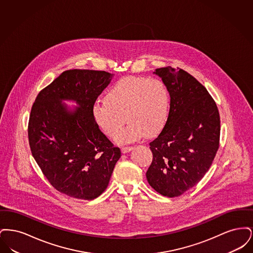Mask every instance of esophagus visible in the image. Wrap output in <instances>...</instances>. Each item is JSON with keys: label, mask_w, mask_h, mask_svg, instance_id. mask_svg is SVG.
Wrapping results in <instances>:
<instances>
[{"label": "esophagus", "mask_w": 253, "mask_h": 253, "mask_svg": "<svg viewBox=\"0 0 253 253\" xmlns=\"http://www.w3.org/2000/svg\"><path fill=\"white\" fill-rule=\"evenodd\" d=\"M132 150V147H130V146H127V147H122V148H121V152H122L123 154L129 153V152H131Z\"/></svg>", "instance_id": "obj_1"}]
</instances>
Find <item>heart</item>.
Listing matches in <instances>:
<instances>
[{
  "instance_id": "1",
  "label": "heart",
  "mask_w": 253,
  "mask_h": 253,
  "mask_svg": "<svg viewBox=\"0 0 253 253\" xmlns=\"http://www.w3.org/2000/svg\"><path fill=\"white\" fill-rule=\"evenodd\" d=\"M169 96L165 84L157 79L126 77L113 85L106 100L95 102L92 113L96 125L108 136L121 128L125 119L127 126L115 135L118 143H128L160 132L169 116Z\"/></svg>"
}]
</instances>
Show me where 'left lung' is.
<instances>
[{
  "instance_id": "8db88e82",
  "label": "left lung",
  "mask_w": 253,
  "mask_h": 253,
  "mask_svg": "<svg viewBox=\"0 0 253 253\" xmlns=\"http://www.w3.org/2000/svg\"><path fill=\"white\" fill-rule=\"evenodd\" d=\"M168 89V120L150 143L153 161L146 172L157 193L175 197L187 192L209 170L220 138L216 103L195 78L180 68L156 69Z\"/></svg>"
}]
</instances>
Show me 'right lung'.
<instances>
[{"label":"right lung","mask_w":253,"mask_h":253,"mask_svg":"<svg viewBox=\"0 0 253 253\" xmlns=\"http://www.w3.org/2000/svg\"><path fill=\"white\" fill-rule=\"evenodd\" d=\"M114 74L73 69L61 73L37 96L28 123L32 156L60 193L93 200L108 187L121 150L101 132L92 109ZM75 101L70 109L63 102Z\"/></svg>","instance_id":"right-lung-1"}]
</instances>
